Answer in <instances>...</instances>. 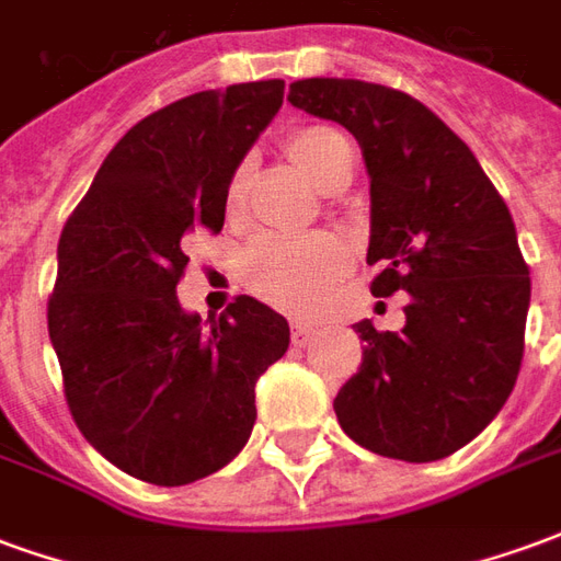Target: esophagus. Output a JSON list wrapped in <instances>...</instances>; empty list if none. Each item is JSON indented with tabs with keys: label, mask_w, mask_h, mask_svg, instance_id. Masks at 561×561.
Listing matches in <instances>:
<instances>
[{
	"label": "esophagus",
	"mask_w": 561,
	"mask_h": 561,
	"mask_svg": "<svg viewBox=\"0 0 561 561\" xmlns=\"http://www.w3.org/2000/svg\"><path fill=\"white\" fill-rule=\"evenodd\" d=\"M312 333H316V330L309 328V324H291L294 345H306V342L312 340Z\"/></svg>",
	"instance_id": "34e87169"
}]
</instances>
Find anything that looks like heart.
<instances>
[{"instance_id": "heart-1", "label": "heart", "mask_w": 561, "mask_h": 561, "mask_svg": "<svg viewBox=\"0 0 561 561\" xmlns=\"http://www.w3.org/2000/svg\"><path fill=\"white\" fill-rule=\"evenodd\" d=\"M291 159L321 188L352 159L348 138L330 126H304L288 138ZM245 188V164L228 185V209L240 207ZM348 267V249L333 233L304 237H261L245 255V279L257 297L288 312H312L333 282Z\"/></svg>"}]
</instances>
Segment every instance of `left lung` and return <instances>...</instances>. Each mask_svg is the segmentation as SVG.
Wrapping results in <instances>:
<instances>
[{
  "mask_svg": "<svg viewBox=\"0 0 561 561\" xmlns=\"http://www.w3.org/2000/svg\"><path fill=\"white\" fill-rule=\"evenodd\" d=\"M288 102L348 128L369 173L376 297L409 294L405 328L364 318V364L333 400L378 457L433 462L469 445L514 390L531 279L505 201L462 140L417 99L345 78L294 80Z\"/></svg>",
  "mask_w": 561,
  "mask_h": 561,
  "instance_id": "left-lung-1",
  "label": "left lung"
}]
</instances>
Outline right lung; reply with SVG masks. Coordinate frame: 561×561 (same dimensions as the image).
I'll return each mask as SVG.
<instances>
[{
  "instance_id": "obj_1",
  "label": "right lung",
  "mask_w": 561,
  "mask_h": 561,
  "mask_svg": "<svg viewBox=\"0 0 561 561\" xmlns=\"http://www.w3.org/2000/svg\"><path fill=\"white\" fill-rule=\"evenodd\" d=\"M285 80L185 95L128 128L68 216L47 330L78 430L156 486L225 469L255 426V381L288 321L255 297L201 321L176 300L185 233L221 231L233 173L279 114Z\"/></svg>"
}]
</instances>
